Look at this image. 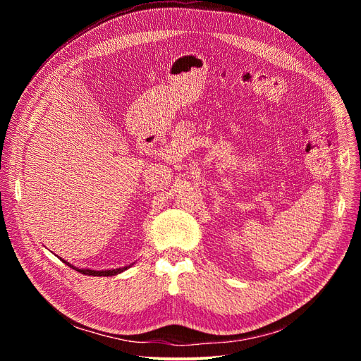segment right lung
<instances>
[{
    "label": "right lung",
    "mask_w": 361,
    "mask_h": 361,
    "mask_svg": "<svg viewBox=\"0 0 361 361\" xmlns=\"http://www.w3.org/2000/svg\"><path fill=\"white\" fill-rule=\"evenodd\" d=\"M61 259V257H60ZM63 260V259H61ZM64 264H68L66 260H63ZM69 265V264H68ZM71 268H73L72 265H69ZM130 267V265H129ZM129 267H125V268H117V269H106V271H93V269H78V268H75L76 271L78 272H81V274H85V276H97V277H108V276H116V274H118V272H123L125 269H128Z\"/></svg>",
    "instance_id": "obj_1"
}]
</instances>
